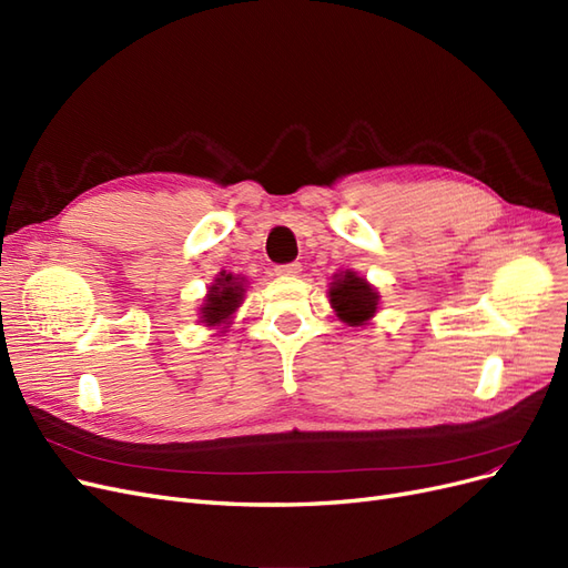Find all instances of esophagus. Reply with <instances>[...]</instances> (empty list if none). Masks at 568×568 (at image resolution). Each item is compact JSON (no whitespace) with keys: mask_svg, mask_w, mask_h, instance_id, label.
<instances>
[{"mask_svg":"<svg viewBox=\"0 0 568 568\" xmlns=\"http://www.w3.org/2000/svg\"><path fill=\"white\" fill-rule=\"evenodd\" d=\"M301 270H303L301 263H286V265L274 267V272H277L280 277H296V274H301Z\"/></svg>","mask_w":568,"mask_h":568,"instance_id":"obj_1","label":"esophagus"}]
</instances>
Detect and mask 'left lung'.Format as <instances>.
Segmentation results:
<instances>
[{
  "label": "left lung",
  "mask_w": 568,
  "mask_h": 568,
  "mask_svg": "<svg viewBox=\"0 0 568 568\" xmlns=\"http://www.w3.org/2000/svg\"><path fill=\"white\" fill-rule=\"evenodd\" d=\"M329 301L343 322L351 326H363L376 313L379 294L355 272H343L329 288Z\"/></svg>",
  "instance_id": "obj_1"
}]
</instances>
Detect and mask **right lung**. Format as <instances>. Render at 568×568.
Instances as JSON below:
<instances>
[{"label": "right lung", "instance_id": "obj_1", "mask_svg": "<svg viewBox=\"0 0 568 568\" xmlns=\"http://www.w3.org/2000/svg\"><path fill=\"white\" fill-rule=\"evenodd\" d=\"M244 280L234 277V274L222 272L211 286L209 296H205V303L201 307V317L209 324H220L225 322L244 298Z\"/></svg>", "mask_w": 568, "mask_h": 568}]
</instances>
